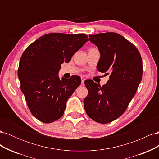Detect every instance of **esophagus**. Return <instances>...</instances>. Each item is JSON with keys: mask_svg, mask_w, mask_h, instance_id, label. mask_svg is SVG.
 I'll list each match as a JSON object with an SVG mask.
<instances>
[{"mask_svg": "<svg viewBox=\"0 0 159 159\" xmlns=\"http://www.w3.org/2000/svg\"><path fill=\"white\" fill-rule=\"evenodd\" d=\"M85 80V79L84 78V77H81V84H84Z\"/></svg>", "mask_w": 159, "mask_h": 159, "instance_id": "esophagus-1", "label": "esophagus"}]
</instances>
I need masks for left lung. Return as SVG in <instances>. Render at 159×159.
<instances>
[{"label": "left lung", "mask_w": 159, "mask_h": 159, "mask_svg": "<svg viewBox=\"0 0 159 159\" xmlns=\"http://www.w3.org/2000/svg\"><path fill=\"white\" fill-rule=\"evenodd\" d=\"M89 38L100 52L98 70L110 75L102 86L91 80L85 81L88 95L84 108L93 121L108 123L125 111L136 93L143 75L142 58L137 48L117 33H100Z\"/></svg>", "instance_id": "1"}]
</instances>
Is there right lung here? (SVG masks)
<instances>
[{
  "mask_svg": "<svg viewBox=\"0 0 159 159\" xmlns=\"http://www.w3.org/2000/svg\"><path fill=\"white\" fill-rule=\"evenodd\" d=\"M88 41L84 34L50 33L34 42L23 52L18 77L28 107L37 119L52 123L64 113L66 102L81 84L78 75L58 77L61 64Z\"/></svg>",
  "mask_w": 159,
  "mask_h": 159,
  "instance_id": "add662e5",
  "label": "right lung"
}]
</instances>
